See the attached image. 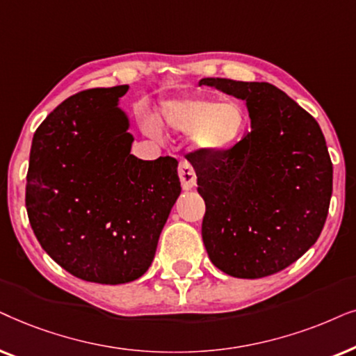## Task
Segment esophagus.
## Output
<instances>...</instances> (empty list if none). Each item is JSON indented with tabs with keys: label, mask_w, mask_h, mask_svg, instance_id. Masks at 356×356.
<instances>
[{
	"label": "esophagus",
	"mask_w": 356,
	"mask_h": 356,
	"mask_svg": "<svg viewBox=\"0 0 356 356\" xmlns=\"http://www.w3.org/2000/svg\"><path fill=\"white\" fill-rule=\"evenodd\" d=\"M179 179H181V184H182V188L184 191H191L197 186V175H195V170H193L192 164L188 163V161H181L179 163Z\"/></svg>",
	"instance_id": "34e87169"
}]
</instances>
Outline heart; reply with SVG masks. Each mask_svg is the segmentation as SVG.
<instances>
[{"instance_id":"b5f03b06","label":"heart","mask_w":356,"mask_h":356,"mask_svg":"<svg viewBox=\"0 0 356 356\" xmlns=\"http://www.w3.org/2000/svg\"><path fill=\"white\" fill-rule=\"evenodd\" d=\"M161 122L169 130L191 135L193 148L218 154L234 148L248 129V112L238 101L177 99L164 104Z\"/></svg>"}]
</instances>
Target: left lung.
Here are the masks:
<instances>
[{"label":"left lung","instance_id":"left-lung-1","mask_svg":"<svg viewBox=\"0 0 356 356\" xmlns=\"http://www.w3.org/2000/svg\"><path fill=\"white\" fill-rule=\"evenodd\" d=\"M245 102L250 131L234 148L192 154L207 211L202 238L215 267L262 278L296 262L319 238L332 197V163L314 118L270 83L203 78Z\"/></svg>","mask_w":356,"mask_h":356}]
</instances>
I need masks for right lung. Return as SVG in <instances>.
Returning a JSON list of instances; mask_svg holds the SVG:
<instances>
[{"instance_id":"add662e5","label":"right lung","mask_w":356,"mask_h":356,"mask_svg":"<svg viewBox=\"0 0 356 356\" xmlns=\"http://www.w3.org/2000/svg\"><path fill=\"white\" fill-rule=\"evenodd\" d=\"M129 84L78 92L32 138L27 215L42 249L74 277L102 285L140 278L181 195L177 161L130 154Z\"/></svg>"}]
</instances>
